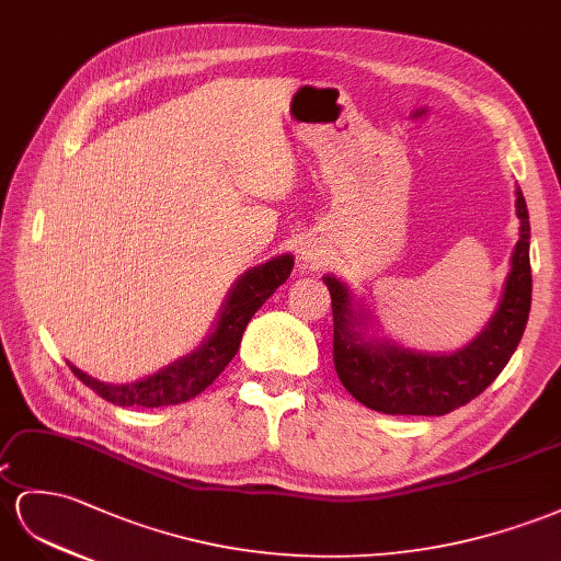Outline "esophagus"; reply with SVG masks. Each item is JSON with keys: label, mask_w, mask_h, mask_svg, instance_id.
<instances>
[{"label": "esophagus", "mask_w": 561, "mask_h": 561, "mask_svg": "<svg viewBox=\"0 0 561 561\" xmlns=\"http://www.w3.org/2000/svg\"><path fill=\"white\" fill-rule=\"evenodd\" d=\"M300 255H304V261L306 263H310V267H314V265H318L320 263V253L318 251H314V249H304V253H300Z\"/></svg>", "instance_id": "34e87169"}]
</instances>
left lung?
Wrapping results in <instances>:
<instances>
[{
  "label": "left lung",
  "instance_id": "1",
  "mask_svg": "<svg viewBox=\"0 0 561 561\" xmlns=\"http://www.w3.org/2000/svg\"><path fill=\"white\" fill-rule=\"evenodd\" d=\"M519 241L500 308L479 339L453 355H426L386 343H367L355 327L357 314L348 286L324 277L334 314V367L346 391L369 410L383 414H448L481 396L495 381L522 341L530 310L528 210L516 190Z\"/></svg>",
  "mask_w": 561,
  "mask_h": 561
}]
</instances>
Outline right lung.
<instances>
[{"label": "right lung", "instance_id": "add662e5", "mask_svg": "<svg viewBox=\"0 0 561 561\" xmlns=\"http://www.w3.org/2000/svg\"><path fill=\"white\" fill-rule=\"evenodd\" d=\"M294 270L291 255H279L261 267L251 270L243 275L234 291L229 294L222 318L218 322L213 336L190 357H182L175 365L158 371V375L130 383V386H111L96 381L84 375L78 367L70 365L73 375L90 389L102 396L104 400L121 408H163V405H180L186 400L196 398L201 391L222 375V369L237 355L243 329L251 322L265 300L275 294L279 286L289 279Z\"/></svg>", "mask_w": 561, "mask_h": 561}]
</instances>
